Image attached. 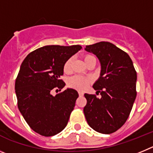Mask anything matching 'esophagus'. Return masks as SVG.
Here are the masks:
<instances>
[{
  "instance_id": "1",
  "label": "esophagus",
  "mask_w": 153,
  "mask_h": 153,
  "mask_svg": "<svg viewBox=\"0 0 153 153\" xmlns=\"http://www.w3.org/2000/svg\"><path fill=\"white\" fill-rule=\"evenodd\" d=\"M78 93H79V97H83V96L84 95V93H83V92H81V91L78 92Z\"/></svg>"
}]
</instances>
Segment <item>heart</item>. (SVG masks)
<instances>
[{
    "mask_svg": "<svg viewBox=\"0 0 153 153\" xmlns=\"http://www.w3.org/2000/svg\"><path fill=\"white\" fill-rule=\"evenodd\" d=\"M83 59L86 64L87 65L91 60H95V57L90 54H85L83 56ZM73 64V58H69L67 61L65 62L63 65V72L65 74H70L71 72ZM91 83V79L86 76H74L70 77L67 81V85L69 87L77 90H84L88 87L89 85Z\"/></svg>",
    "mask_w": 153,
    "mask_h": 153,
    "instance_id": "1",
    "label": "heart"
}]
</instances>
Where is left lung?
I'll return each mask as SVG.
<instances>
[{
	"label": "left lung",
	"instance_id": "1",
	"mask_svg": "<svg viewBox=\"0 0 153 153\" xmlns=\"http://www.w3.org/2000/svg\"><path fill=\"white\" fill-rule=\"evenodd\" d=\"M85 50L101 63L100 76L93 86L101 97L85 93V117L92 129L110 134L121 128L130 114L136 97V71L129 55L109 42L88 45Z\"/></svg>",
	"mask_w": 153,
	"mask_h": 153
}]
</instances>
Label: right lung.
I'll list each match as a JSON object with an SVG mask.
<instances>
[{"instance_id":"add662e5","label":"right lung","mask_w":153,"mask_h":153,"mask_svg":"<svg viewBox=\"0 0 153 153\" xmlns=\"http://www.w3.org/2000/svg\"><path fill=\"white\" fill-rule=\"evenodd\" d=\"M81 48L44 46L30 53L21 63L15 81L17 106L29 126L41 136H54L67 125L79 94L74 89L55 97L51 93L63 88V65Z\"/></svg>"}]
</instances>
